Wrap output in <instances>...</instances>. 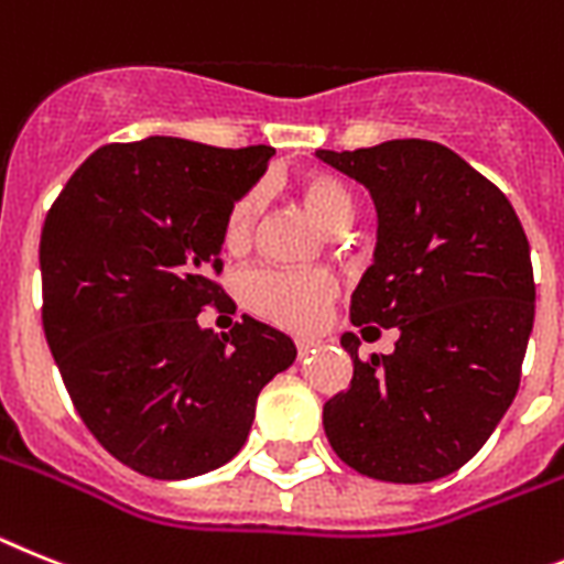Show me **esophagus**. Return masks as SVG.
Returning <instances> with one entry per match:
<instances>
[{"mask_svg": "<svg viewBox=\"0 0 564 564\" xmlns=\"http://www.w3.org/2000/svg\"><path fill=\"white\" fill-rule=\"evenodd\" d=\"M315 344H318V340H315V338H295V349H297V355H301V358H304V355L310 352V349L315 347Z\"/></svg>", "mask_w": 564, "mask_h": 564, "instance_id": "1", "label": "esophagus"}]
</instances>
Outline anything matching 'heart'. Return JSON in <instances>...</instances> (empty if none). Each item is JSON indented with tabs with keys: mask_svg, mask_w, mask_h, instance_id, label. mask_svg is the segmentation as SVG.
<instances>
[{
	"mask_svg": "<svg viewBox=\"0 0 564 564\" xmlns=\"http://www.w3.org/2000/svg\"><path fill=\"white\" fill-rule=\"evenodd\" d=\"M297 197L306 209L329 229L349 224L355 212L347 183L329 172H310L297 180ZM263 197L260 192L238 194L224 217V246L229 252H243L258 229ZM335 295L333 274L324 269H254L243 278V301L263 318L290 329H310L318 324Z\"/></svg>",
	"mask_w": 564,
	"mask_h": 564,
	"instance_id": "1",
	"label": "heart"
}]
</instances>
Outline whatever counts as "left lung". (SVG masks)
I'll return each instance as SVG.
<instances>
[{
    "label": "left lung",
    "instance_id": "left-lung-1",
    "mask_svg": "<svg viewBox=\"0 0 564 564\" xmlns=\"http://www.w3.org/2000/svg\"><path fill=\"white\" fill-rule=\"evenodd\" d=\"M370 188L372 267L352 292L355 326L399 329L390 355L358 358L324 404L326 438L352 470L421 485L458 470L508 413L533 329L531 246L499 188L442 143L390 140L315 151Z\"/></svg>",
    "mask_w": 564,
    "mask_h": 564
}]
</instances>
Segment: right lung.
Returning <instances> with one entry per match:
<instances>
[{
	"instance_id": "obj_1",
	"label": "right lung",
	"mask_w": 564,
	"mask_h": 564,
	"mask_svg": "<svg viewBox=\"0 0 564 564\" xmlns=\"http://www.w3.org/2000/svg\"><path fill=\"white\" fill-rule=\"evenodd\" d=\"M272 154L180 137L102 145L42 226V326L65 390L94 438L151 479L238 456L258 392L295 361L292 338L249 315L226 335L197 324L226 297V209Z\"/></svg>"
}]
</instances>
